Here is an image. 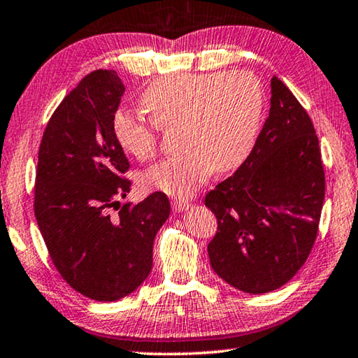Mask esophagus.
Returning <instances> with one entry per match:
<instances>
[{"label":"esophagus","mask_w":358,"mask_h":358,"mask_svg":"<svg viewBox=\"0 0 358 358\" xmlns=\"http://www.w3.org/2000/svg\"><path fill=\"white\" fill-rule=\"evenodd\" d=\"M188 207H189V202L185 199H175L172 202V208L177 210V212H185V210H188Z\"/></svg>","instance_id":"34e87169"}]
</instances>
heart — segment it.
Wrapping results in <instances>:
<instances>
[{"instance_id":"1","label":"heart","mask_w":358,"mask_h":358,"mask_svg":"<svg viewBox=\"0 0 358 358\" xmlns=\"http://www.w3.org/2000/svg\"><path fill=\"white\" fill-rule=\"evenodd\" d=\"M150 119L117 110L113 135L121 148L138 161L159 150L161 130L180 129L185 152L156 164L141 175L145 189L188 197L215 172L241 166L257 140L266 94L252 71L181 73L159 78L141 95Z\"/></svg>"}]
</instances>
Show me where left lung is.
<instances>
[{"label": "left lung", "instance_id": "left-lung-1", "mask_svg": "<svg viewBox=\"0 0 358 358\" xmlns=\"http://www.w3.org/2000/svg\"><path fill=\"white\" fill-rule=\"evenodd\" d=\"M325 199L319 138L308 113L279 78L253 150L206 196L218 228L207 250L213 271L237 290H277L306 263Z\"/></svg>", "mask_w": 358, "mask_h": 358}]
</instances>
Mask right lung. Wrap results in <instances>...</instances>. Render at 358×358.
<instances>
[{"label": "right lung", "mask_w": 358, "mask_h": 358, "mask_svg": "<svg viewBox=\"0 0 358 358\" xmlns=\"http://www.w3.org/2000/svg\"><path fill=\"white\" fill-rule=\"evenodd\" d=\"M116 71L97 70L60 101L38 151L35 217L68 285L95 301L132 293L152 268V243L170 215L164 192L119 203L130 191L111 121L124 94Z\"/></svg>", "instance_id": "obj_1"}]
</instances>
